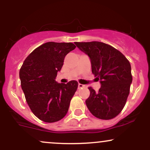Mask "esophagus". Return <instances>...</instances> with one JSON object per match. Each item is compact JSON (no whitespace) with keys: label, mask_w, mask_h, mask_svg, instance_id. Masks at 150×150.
<instances>
[{"label":"esophagus","mask_w":150,"mask_h":150,"mask_svg":"<svg viewBox=\"0 0 150 150\" xmlns=\"http://www.w3.org/2000/svg\"><path fill=\"white\" fill-rule=\"evenodd\" d=\"M83 87H85V85H82V84H78V89H81V88H83Z\"/></svg>","instance_id":"1"}]
</instances>
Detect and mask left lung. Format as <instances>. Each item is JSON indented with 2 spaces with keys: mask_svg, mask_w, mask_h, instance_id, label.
<instances>
[{
  "mask_svg": "<svg viewBox=\"0 0 150 150\" xmlns=\"http://www.w3.org/2000/svg\"><path fill=\"white\" fill-rule=\"evenodd\" d=\"M75 44L90 58L92 73L101 83L98 92L89 87L90 95L86 105L99 119H112L122 111L130 93L132 80L130 62L118 50L105 43Z\"/></svg>",
  "mask_w": 150,
  "mask_h": 150,
  "instance_id": "obj_1",
  "label": "left lung"
}]
</instances>
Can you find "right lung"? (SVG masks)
Returning <instances> with one entry per match:
<instances>
[{
	"label": "right lung",
	"instance_id": "add662e5",
	"mask_svg": "<svg viewBox=\"0 0 150 150\" xmlns=\"http://www.w3.org/2000/svg\"><path fill=\"white\" fill-rule=\"evenodd\" d=\"M75 48L70 42L45 43L26 58L20 68V78L26 101L41 120L58 121L68 112L78 83L75 80L58 83L56 77L65 56Z\"/></svg>",
	"mask_w": 150,
	"mask_h": 150
}]
</instances>
